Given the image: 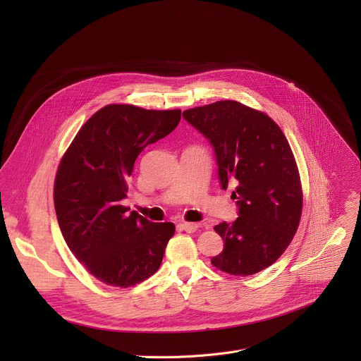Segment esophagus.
<instances>
[{
	"mask_svg": "<svg viewBox=\"0 0 361 361\" xmlns=\"http://www.w3.org/2000/svg\"><path fill=\"white\" fill-rule=\"evenodd\" d=\"M197 228H198V224H195V223H178L177 224V230L178 231L194 233V231H197Z\"/></svg>",
	"mask_w": 361,
	"mask_h": 361,
	"instance_id": "1",
	"label": "esophagus"
}]
</instances>
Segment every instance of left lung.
<instances>
[{
  "instance_id": "8db88e82",
  "label": "left lung",
  "mask_w": 361,
  "mask_h": 361,
  "mask_svg": "<svg viewBox=\"0 0 361 361\" xmlns=\"http://www.w3.org/2000/svg\"><path fill=\"white\" fill-rule=\"evenodd\" d=\"M214 149L223 190L235 184L238 217L214 227L224 241L212 263L233 276L270 267L291 243L302 194L295 160L280 127L238 101H217L183 113Z\"/></svg>"
}]
</instances>
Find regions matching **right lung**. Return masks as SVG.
<instances>
[{
	"label": "right lung",
	"instance_id": "obj_1",
	"mask_svg": "<svg viewBox=\"0 0 361 361\" xmlns=\"http://www.w3.org/2000/svg\"><path fill=\"white\" fill-rule=\"evenodd\" d=\"M180 110L110 104L77 133L59 166L54 205L63 237L99 281L131 287L161 266L173 223H152L121 205L140 152L169 135Z\"/></svg>",
	"mask_w": 361,
	"mask_h": 361
}]
</instances>
